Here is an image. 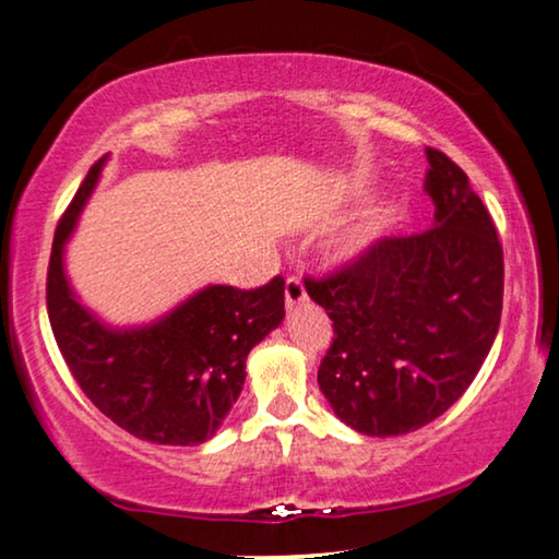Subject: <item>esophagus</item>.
Wrapping results in <instances>:
<instances>
[{
  "mask_svg": "<svg viewBox=\"0 0 559 559\" xmlns=\"http://www.w3.org/2000/svg\"><path fill=\"white\" fill-rule=\"evenodd\" d=\"M307 299V293H305V285H302V280L299 277H287V282H285V302H287V310H293V307H297V305H302Z\"/></svg>",
  "mask_w": 559,
  "mask_h": 559,
  "instance_id": "esophagus-1",
  "label": "esophagus"
}]
</instances>
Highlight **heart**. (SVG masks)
I'll return each mask as SVG.
<instances>
[{
	"label": "heart",
	"mask_w": 559,
	"mask_h": 559,
	"mask_svg": "<svg viewBox=\"0 0 559 559\" xmlns=\"http://www.w3.org/2000/svg\"><path fill=\"white\" fill-rule=\"evenodd\" d=\"M391 226V216H378V219L368 222L366 226H358L353 234H347V237L340 241L337 249H335V257L337 260H355V257L366 254L370 247L376 245V241L383 237V231Z\"/></svg>",
	"instance_id": "heart-1"
}]
</instances>
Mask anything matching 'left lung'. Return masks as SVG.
<instances>
[{
    "label": "left lung",
    "mask_w": 559,
    "mask_h": 559,
    "mask_svg": "<svg viewBox=\"0 0 559 559\" xmlns=\"http://www.w3.org/2000/svg\"><path fill=\"white\" fill-rule=\"evenodd\" d=\"M431 229L383 237L305 289L333 320L318 383L337 418L368 436L431 424L472 385L495 343L504 254L468 176L426 148Z\"/></svg>",
    "instance_id": "8db88e82"
}]
</instances>
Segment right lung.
I'll return each mask as SVG.
<instances>
[{
    "instance_id": "right-lung-1",
    "label": "right lung",
    "mask_w": 559,
    "mask_h": 559,
    "mask_svg": "<svg viewBox=\"0 0 559 559\" xmlns=\"http://www.w3.org/2000/svg\"><path fill=\"white\" fill-rule=\"evenodd\" d=\"M95 160L64 209L47 266V314L72 378L93 406L135 439L193 447L212 439L245 385L252 347L285 318V280L257 289L212 285L145 328L112 330L64 280L62 247L91 197Z\"/></svg>"
}]
</instances>
